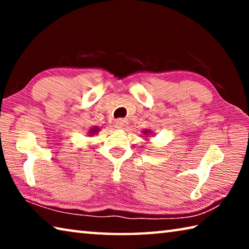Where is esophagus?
I'll return each instance as SVG.
<instances>
[{"label": "esophagus", "instance_id": "esophagus-1", "mask_svg": "<svg viewBox=\"0 0 249 249\" xmlns=\"http://www.w3.org/2000/svg\"><path fill=\"white\" fill-rule=\"evenodd\" d=\"M128 126V122L126 121V120H117L116 121V123H115V127L117 128V129H125L126 127H127Z\"/></svg>", "mask_w": 249, "mask_h": 249}]
</instances>
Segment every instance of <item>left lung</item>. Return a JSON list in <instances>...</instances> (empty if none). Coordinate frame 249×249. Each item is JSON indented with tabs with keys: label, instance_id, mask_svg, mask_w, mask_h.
Returning a JSON list of instances; mask_svg holds the SVG:
<instances>
[{
	"label": "left lung",
	"instance_id": "left-lung-1",
	"mask_svg": "<svg viewBox=\"0 0 249 249\" xmlns=\"http://www.w3.org/2000/svg\"><path fill=\"white\" fill-rule=\"evenodd\" d=\"M142 133H144L146 138L153 137V132H151V129H142Z\"/></svg>",
	"mask_w": 249,
	"mask_h": 249
}]
</instances>
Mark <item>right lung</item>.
Here are the masks:
<instances>
[{"label": "right lung", "instance_id": "right-lung-1", "mask_svg": "<svg viewBox=\"0 0 249 249\" xmlns=\"http://www.w3.org/2000/svg\"><path fill=\"white\" fill-rule=\"evenodd\" d=\"M101 130V128L99 126H92V127L89 129V132H88V137H93L94 135L98 134Z\"/></svg>", "mask_w": 249, "mask_h": 249}]
</instances>
